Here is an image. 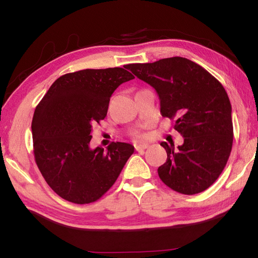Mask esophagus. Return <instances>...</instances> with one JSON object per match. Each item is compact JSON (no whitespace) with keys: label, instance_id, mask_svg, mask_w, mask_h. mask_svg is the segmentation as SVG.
Instances as JSON below:
<instances>
[{"label":"esophagus","instance_id":"esophagus-1","mask_svg":"<svg viewBox=\"0 0 258 258\" xmlns=\"http://www.w3.org/2000/svg\"><path fill=\"white\" fill-rule=\"evenodd\" d=\"M148 145H134V148H135V150L137 151H142V150H146V149H148Z\"/></svg>","mask_w":258,"mask_h":258}]
</instances>
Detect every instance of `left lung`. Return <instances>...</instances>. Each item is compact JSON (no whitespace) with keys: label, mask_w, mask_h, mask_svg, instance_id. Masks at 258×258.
<instances>
[{"label":"left lung","mask_w":258,"mask_h":258,"mask_svg":"<svg viewBox=\"0 0 258 258\" xmlns=\"http://www.w3.org/2000/svg\"><path fill=\"white\" fill-rule=\"evenodd\" d=\"M131 72L157 91L163 117L175 119L184 138L176 149L161 142L167 160L158 168L172 190L196 195L223 172L233 143L231 103L223 85L206 69L182 56L132 63Z\"/></svg>","instance_id":"left-lung-1"}]
</instances>
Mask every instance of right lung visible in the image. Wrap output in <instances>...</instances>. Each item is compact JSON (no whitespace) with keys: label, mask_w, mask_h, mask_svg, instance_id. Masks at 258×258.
Returning a JSON list of instances; mask_svg holds the SVG:
<instances>
[{"label":"right lung","mask_w":258,"mask_h":258,"mask_svg":"<svg viewBox=\"0 0 258 258\" xmlns=\"http://www.w3.org/2000/svg\"><path fill=\"white\" fill-rule=\"evenodd\" d=\"M130 66L60 76L35 109V161L49 186L64 200L78 205L97 202L134 152V147L124 142H111L107 150L90 149L92 126L107 116L113 91L134 78Z\"/></svg>","instance_id":"right-lung-1"}]
</instances>
